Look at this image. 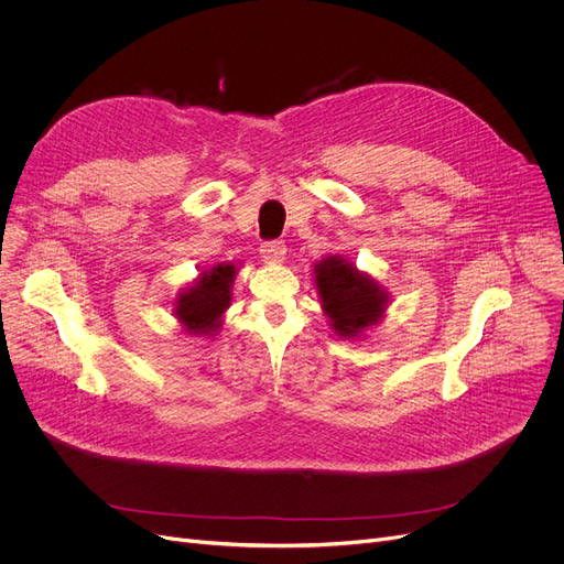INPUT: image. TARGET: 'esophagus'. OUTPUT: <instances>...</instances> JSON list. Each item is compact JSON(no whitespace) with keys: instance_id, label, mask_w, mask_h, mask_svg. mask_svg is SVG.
<instances>
[{"instance_id":"esophagus-1","label":"esophagus","mask_w":564,"mask_h":564,"mask_svg":"<svg viewBox=\"0 0 564 564\" xmlns=\"http://www.w3.org/2000/svg\"><path fill=\"white\" fill-rule=\"evenodd\" d=\"M285 242L283 240H270L260 245V256L264 262H281L285 258Z\"/></svg>"}]
</instances>
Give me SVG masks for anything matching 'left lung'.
Segmentation results:
<instances>
[{
	"label": "left lung",
	"mask_w": 564,
	"mask_h": 564,
	"mask_svg": "<svg viewBox=\"0 0 564 564\" xmlns=\"http://www.w3.org/2000/svg\"><path fill=\"white\" fill-rule=\"evenodd\" d=\"M315 283L334 332L345 338L359 336L377 324L389 302V294L377 281L340 256H329L315 264Z\"/></svg>",
	"instance_id": "left-lung-1"
}]
</instances>
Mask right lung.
<instances>
[{
  "mask_svg": "<svg viewBox=\"0 0 564 564\" xmlns=\"http://www.w3.org/2000/svg\"><path fill=\"white\" fill-rule=\"evenodd\" d=\"M232 281L235 264L219 262L175 300V315L189 334L203 336L221 327V315L230 306Z\"/></svg>",
  "mask_w": 564,
  "mask_h": 564,
  "instance_id": "obj_1",
  "label": "right lung"
}]
</instances>
